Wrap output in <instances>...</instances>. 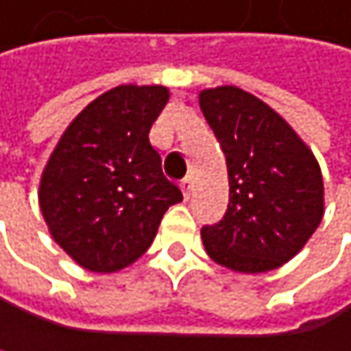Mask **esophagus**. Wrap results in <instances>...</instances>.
Wrapping results in <instances>:
<instances>
[{
    "label": "esophagus",
    "mask_w": 351,
    "mask_h": 351,
    "mask_svg": "<svg viewBox=\"0 0 351 351\" xmlns=\"http://www.w3.org/2000/svg\"><path fill=\"white\" fill-rule=\"evenodd\" d=\"M191 187H193V181H191V177H185V179L181 181V189H183V195H185V199L191 195Z\"/></svg>",
    "instance_id": "34e87169"
}]
</instances>
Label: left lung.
I'll list each match as a JSON object with an SVG mask.
<instances>
[{"label":"left lung","mask_w":351,"mask_h":351,"mask_svg":"<svg viewBox=\"0 0 351 351\" xmlns=\"http://www.w3.org/2000/svg\"><path fill=\"white\" fill-rule=\"evenodd\" d=\"M229 172V206L206 224L208 256L237 272L289 262L322 220V177L306 143L262 99L237 87L199 93Z\"/></svg>","instance_id":"left-lung-1"}]
</instances>
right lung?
<instances>
[{
  "mask_svg": "<svg viewBox=\"0 0 351 351\" xmlns=\"http://www.w3.org/2000/svg\"><path fill=\"white\" fill-rule=\"evenodd\" d=\"M168 101L160 85H120L64 131L39 187L51 237L81 266L114 272L152 245L164 212L183 199L162 172L149 129Z\"/></svg>",
  "mask_w": 351,
  "mask_h": 351,
  "instance_id": "add662e5",
  "label": "right lung"
}]
</instances>
